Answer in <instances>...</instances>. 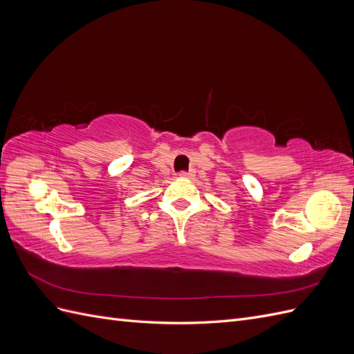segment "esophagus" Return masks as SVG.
<instances>
[{
  "label": "esophagus",
  "instance_id": "obj_1",
  "mask_svg": "<svg viewBox=\"0 0 354 354\" xmlns=\"http://www.w3.org/2000/svg\"><path fill=\"white\" fill-rule=\"evenodd\" d=\"M194 176H195L194 171H181V173H180L181 178H192Z\"/></svg>",
  "mask_w": 354,
  "mask_h": 354
}]
</instances>
